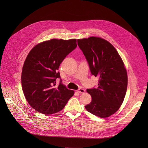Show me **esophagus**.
Returning a JSON list of instances; mask_svg holds the SVG:
<instances>
[{
    "label": "esophagus",
    "mask_w": 148,
    "mask_h": 148,
    "mask_svg": "<svg viewBox=\"0 0 148 148\" xmlns=\"http://www.w3.org/2000/svg\"><path fill=\"white\" fill-rule=\"evenodd\" d=\"M77 92L80 93V94H83V93L85 92V90L83 89V88H80V89H79L78 90H77Z\"/></svg>",
    "instance_id": "esophagus-1"
}]
</instances>
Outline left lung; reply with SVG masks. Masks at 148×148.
<instances>
[{
    "mask_svg": "<svg viewBox=\"0 0 148 148\" xmlns=\"http://www.w3.org/2000/svg\"><path fill=\"white\" fill-rule=\"evenodd\" d=\"M77 44L91 74L99 79L97 88L87 89L92 101L84 107L98 117H108L118 110L125 97L128 78L123 61L114 47L104 39L92 36L77 40Z\"/></svg>",
    "mask_w": 148,
    "mask_h": 148,
    "instance_id": "8db88e82",
    "label": "left lung"
}]
</instances>
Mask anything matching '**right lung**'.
Wrapping results in <instances>:
<instances>
[{
    "label": "right lung",
    "mask_w": 148,
    "mask_h": 148,
    "mask_svg": "<svg viewBox=\"0 0 148 148\" xmlns=\"http://www.w3.org/2000/svg\"><path fill=\"white\" fill-rule=\"evenodd\" d=\"M77 47L76 40L52 39L38 44L30 51L21 73V86L30 106L45 114L62 110L74 91L68 89L60 79L59 67L66 56Z\"/></svg>",
    "instance_id": "add662e5"
}]
</instances>
